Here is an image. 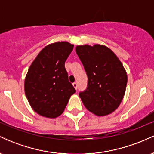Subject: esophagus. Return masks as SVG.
Returning a JSON list of instances; mask_svg holds the SVG:
<instances>
[{"instance_id":"esophagus-1","label":"esophagus","mask_w":154,"mask_h":154,"mask_svg":"<svg viewBox=\"0 0 154 154\" xmlns=\"http://www.w3.org/2000/svg\"><path fill=\"white\" fill-rule=\"evenodd\" d=\"M72 85H73V87L75 88L76 90H77V88H78V84H77V82L72 83Z\"/></svg>"}]
</instances>
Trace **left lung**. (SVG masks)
Wrapping results in <instances>:
<instances>
[{
	"mask_svg": "<svg viewBox=\"0 0 154 154\" xmlns=\"http://www.w3.org/2000/svg\"><path fill=\"white\" fill-rule=\"evenodd\" d=\"M76 53L82 63L88 82L86 90L79 93L88 111L106 116L119 107L128 82L122 63L110 48L95 44L77 45Z\"/></svg>",
	"mask_w": 154,
	"mask_h": 154,
	"instance_id": "1",
	"label": "left lung"
}]
</instances>
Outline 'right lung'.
<instances>
[{
	"mask_svg": "<svg viewBox=\"0 0 154 154\" xmlns=\"http://www.w3.org/2000/svg\"><path fill=\"white\" fill-rule=\"evenodd\" d=\"M73 48L68 42L48 45L28 69L24 92L31 107L40 115L47 118L60 116L76 92L64 66Z\"/></svg>",
	"mask_w": 154,
	"mask_h": 154,
	"instance_id": "add662e5",
	"label": "right lung"
}]
</instances>
